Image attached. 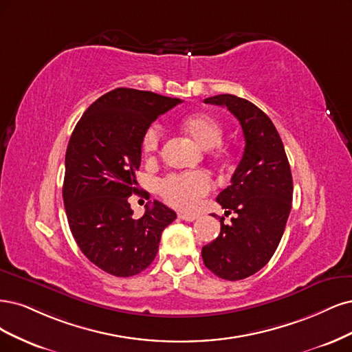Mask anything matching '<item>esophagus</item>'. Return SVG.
I'll use <instances>...</instances> for the list:
<instances>
[{
  "label": "esophagus",
  "instance_id": "1",
  "mask_svg": "<svg viewBox=\"0 0 352 352\" xmlns=\"http://www.w3.org/2000/svg\"><path fill=\"white\" fill-rule=\"evenodd\" d=\"M178 218H179L181 221L192 222V221H196L199 217H197V214H186V213H179V214H178Z\"/></svg>",
  "mask_w": 352,
  "mask_h": 352
}]
</instances>
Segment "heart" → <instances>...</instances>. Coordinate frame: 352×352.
Returning <instances> with one entry per match:
<instances>
[{
  "mask_svg": "<svg viewBox=\"0 0 352 352\" xmlns=\"http://www.w3.org/2000/svg\"><path fill=\"white\" fill-rule=\"evenodd\" d=\"M181 127L203 149H212L222 140V127L219 121L205 112H195V114L184 117L181 121ZM161 139L162 130L160 124H152L143 134V151L149 156L155 155L160 151ZM157 187L169 205L177 209L190 210L196 206L199 197L209 192L210 179L201 171H188L169 174L160 181Z\"/></svg>",
  "mask_w": 352,
  "mask_h": 352,
  "instance_id": "1",
  "label": "heart"
}]
</instances>
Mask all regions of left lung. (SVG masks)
I'll use <instances>...</instances> for the list:
<instances>
[{"mask_svg": "<svg viewBox=\"0 0 352 352\" xmlns=\"http://www.w3.org/2000/svg\"><path fill=\"white\" fill-rule=\"evenodd\" d=\"M205 104L232 112L245 146L231 184L217 197L226 214H236L230 225L221 218V234L201 248V257L217 276L240 280L262 269L279 245L291 212V168L274 122L250 100L225 94Z\"/></svg>", "mask_w": 352, "mask_h": 352, "instance_id": "left-lung-1", "label": "left lung"}]
</instances>
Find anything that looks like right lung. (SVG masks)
<instances>
[{
    "label": "right lung",
    "mask_w": 352,
    "mask_h": 352,
    "mask_svg": "<svg viewBox=\"0 0 352 352\" xmlns=\"http://www.w3.org/2000/svg\"><path fill=\"white\" fill-rule=\"evenodd\" d=\"M181 102L118 87L96 99L73 130L63 186L67 219L82 253L107 274H140L153 262L162 231L177 218L155 200L134 219L129 197L139 192L135 171L144 131Z\"/></svg>",
    "instance_id": "obj_1"
}]
</instances>
